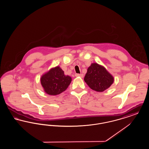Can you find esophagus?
I'll return each instance as SVG.
<instances>
[{"label":"esophagus","instance_id":"esophagus-1","mask_svg":"<svg viewBox=\"0 0 149 149\" xmlns=\"http://www.w3.org/2000/svg\"><path fill=\"white\" fill-rule=\"evenodd\" d=\"M75 77H80V78H83V74H76L75 75Z\"/></svg>","mask_w":149,"mask_h":149}]
</instances>
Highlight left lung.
I'll return each mask as SVG.
<instances>
[{"mask_svg":"<svg viewBox=\"0 0 149 149\" xmlns=\"http://www.w3.org/2000/svg\"><path fill=\"white\" fill-rule=\"evenodd\" d=\"M84 81L93 90L102 92L113 84L114 78L104 67L93 63L88 68Z\"/></svg>","mask_w":149,"mask_h":149,"instance_id":"obj_1","label":"left lung"}]
</instances>
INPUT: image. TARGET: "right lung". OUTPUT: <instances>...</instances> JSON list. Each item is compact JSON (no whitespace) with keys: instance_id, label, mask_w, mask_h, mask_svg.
I'll return each mask as SVG.
<instances>
[{"instance_id":"add662e5","label":"right lung","mask_w":149,"mask_h":149,"mask_svg":"<svg viewBox=\"0 0 149 149\" xmlns=\"http://www.w3.org/2000/svg\"><path fill=\"white\" fill-rule=\"evenodd\" d=\"M44 91L51 95H56L64 92L70 85L71 78L65 75L59 66L51 69L41 78Z\"/></svg>"}]
</instances>
